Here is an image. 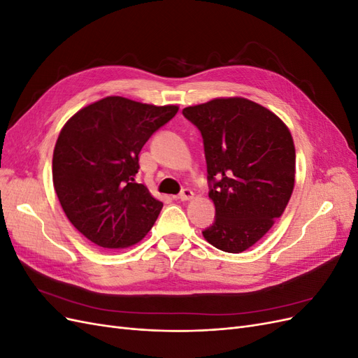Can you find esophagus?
<instances>
[{"instance_id": "obj_1", "label": "esophagus", "mask_w": 358, "mask_h": 358, "mask_svg": "<svg viewBox=\"0 0 358 358\" xmlns=\"http://www.w3.org/2000/svg\"><path fill=\"white\" fill-rule=\"evenodd\" d=\"M179 199H180L182 201H188V200L194 199V192H192L189 188L182 189V191H180V194H179Z\"/></svg>"}]
</instances>
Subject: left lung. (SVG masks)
Instances as JSON below:
<instances>
[{
    "mask_svg": "<svg viewBox=\"0 0 358 358\" xmlns=\"http://www.w3.org/2000/svg\"><path fill=\"white\" fill-rule=\"evenodd\" d=\"M203 137L215 222L204 239L224 252L255 245L284 213L294 189L296 149L288 127L242 96L189 106Z\"/></svg>",
    "mask_w": 358,
    "mask_h": 358,
    "instance_id": "8db88e82",
    "label": "left lung"
}]
</instances>
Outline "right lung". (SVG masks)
Returning a JSON list of instances; mask_svg holds the SVG:
<instances>
[{"label":"right lung","mask_w":358,"mask_h":358,"mask_svg":"<svg viewBox=\"0 0 358 358\" xmlns=\"http://www.w3.org/2000/svg\"><path fill=\"white\" fill-rule=\"evenodd\" d=\"M179 110L106 96L83 107L62 127L52 178L69 221L92 243L128 248L152 229L162 203L134 180L138 154Z\"/></svg>","instance_id":"1"}]
</instances>
